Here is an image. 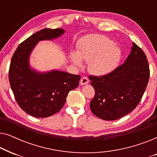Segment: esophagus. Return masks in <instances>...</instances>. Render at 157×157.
Here are the masks:
<instances>
[{"mask_svg": "<svg viewBox=\"0 0 157 157\" xmlns=\"http://www.w3.org/2000/svg\"><path fill=\"white\" fill-rule=\"evenodd\" d=\"M89 83V78H88L87 77L83 76V78H81V81H80L81 85H85V84H86V83Z\"/></svg>", "mask_w": 157, "mask_h": 157, "instance_id": "1", "label": "esophagus"}]
</instances>
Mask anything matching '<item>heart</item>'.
Segmentation results:
<instances>
[{
    "label": "heart",
    "instance_id": "heart-1",
    "mask_svg": "<svg viewBox=\"0 0 157 157\" xmlns=\"http://www.w3.org/2000/svg\"><path fill=\"white\" fill-rule=\"evenodd\" d=\"M121 52L110 38L102 35H92L79 43L78 53L71 55L72 61L82 66V59L89 61V69L94 74L104 76L113 72L119 65Z\"/></svg>",
    "mask_w": 157,
    "mask_h": 157
}]
</instances>
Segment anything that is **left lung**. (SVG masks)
Returning a JSON list of instances; mask_svg holds the SVG:
<instances>
[{"instance_id": "obj_1", "label": "left lung", "mask_w": 157, "mask_h": 157, "mask_svg": "<svg viewBox=\"0 0 157 157\" xmlns=\"http://www.w3.org/2000/svg\"><path fill=\"white\" fill-rule=\"evenodd\" d=\"M150 76L145 53L133 43L125 63L104 76H89L95 96L90 103L92 113L100 119L112 121L123 117L137 106Z\"/></svg>"}]
</instances>
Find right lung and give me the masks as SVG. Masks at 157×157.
<instances>
[{
    "instance_id": "1",
    "label": "right lung",
    "mask_w": 157,
    "mask_h": 157,
    "mask_svg": "<svg viewBox=\"0 0 157 157\" xmlns=\"http://www.w3.org/2000/svg\"><path fill=\"white\" fill-rule=\"evenodd\" d=\"M62 29H44L25 39L13 55L9 81L17 103L28 114L36 118L51 117L62 109L68 92L79 84L81 76L54 70L38 73L31 69L29 59L40 40L59 37Z\"/></svg>"
}]
</instances>
